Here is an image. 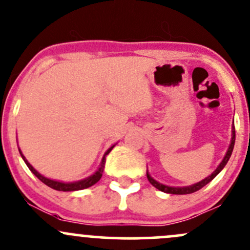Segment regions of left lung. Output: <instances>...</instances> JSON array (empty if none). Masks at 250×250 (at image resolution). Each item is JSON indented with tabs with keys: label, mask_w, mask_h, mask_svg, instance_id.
<instances>
[{
	"label": "left lung",
	"mask_w": 250,
	"mask_h": 250,
	"mask_svg": "<svg viewBox=\"0 0 250 250\" xmlns=\"http://www.w3.org/2000/svg\"><path fill=\"white\" fill-rule=\"evenodd\" d=\"M234 145H235V127L233 125V137H231V142H230V146H229L228 150H227V154L225 156V159L222 160V162L220 163V166L217 167L215 170L211 173V175H209L208 177H206L205 180H202L201 182L199 183H195L193 186H189V187H182V188H176V187H168V186H165V185H161V183L156 182L154 179H151L150 175L148 174L147 171V177H148V181L151 183V185L154 186L155 188H157L159 190L163 191V193H168V194H176V195H185V194H191V193H195V191L200 190L201 188L205 187L206 185H208L209 182H210L211 180L214 179L215 176H216L217 174L220 173L221 170H222L223 168H225V166L227 165V162H228L229 157H230L231 153H233V149H234Z\"/></svg>",
	"instance_id": "left-lung-1"
}]
</instances>
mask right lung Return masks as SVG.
Listing matches in <instances>:
<instances>
[{
    "instance_id": "obj_1",
    "label": "right lung",
    "mask_w": 250,
    "mask_h": 250,
    "mask_svg": "<svg viewBox=\"0 0 250 250\" xmlns=\"http://www.w3.org/2000/svg\"><path fill=\"white\" fill-rule=\"evenodd\" d=\"M113 148H114V146H113V147L109 148L107 151H105L104 156H103L102 162H101V167L99 168V170H97L95 174H93V175H91V176H89V177H87V179H84V180L77 181V182H70V183L59 182V181H54V180L47 179V177L42 176V175L40 174L39 171H36L35 169H34L33 167H31V165H30L29 162L27 161V160H25V157L23 156V154L21 153V150H20V149H19V150H20V154H21L22 159L24 160L25 165H27V166H28V168L30 169L31 173H33L34 175H35V176H36L37 179H39L40 181H42V182L44 183V185H47L48 187H50V188L55 189V190H61V191H74V190H81V189L89 188V187H91V186L95 185L96 182H99L100 179H101V177H102L103 169H104L105 156H107V155H108L109 153H110L111 149H113Z\"/></svg>"
}]
</instances>
